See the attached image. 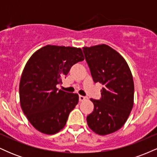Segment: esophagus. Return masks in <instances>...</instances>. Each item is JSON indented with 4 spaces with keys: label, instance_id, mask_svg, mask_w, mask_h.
I'll list each match as a JSON object with an SVG mask.
<instances>
[{
    "label": "esophagus",
    "instance_id": "esophagus-1",
    "mask_svg": "<svg viewBox=\"0 0 157 157\" xmlns=\"http://www.w3.org/2000/svg\"><path fill=\"white\" fill-rule=\"evenodd\" d=\"M87 99H88L87 97L85 96H82V95H80V96H79V100H80V102L83 101L85 100H87Z\"/></svg>",
    "mask_w": 157,
    "mask_h": 157
}]
</instances>
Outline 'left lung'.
<instances>
[{"label":"left lung","mask_w":157,"mask_h":157,"mask_svg":"<svg viewBox=\"0 0 157 157\" xmlns=\"http://www.w3.org/2000/svg\"><path fill=\"white\" fill-rule=\"evenodd\" d=\"M82 51L94 82L103 86L100 100L90 99L94 111L86 118L88 125L99 135L111 134L123 126L134 105L132 74L125 59L107 45Z\"/></svg>","instance_id":"obj_1"}]
</instances>
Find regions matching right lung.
Here are the masks:
<instances>
[{
    "label": "right lung",
    "mask_w": 157,
    "mask_h": 157,
    "mask_svg": "<svg viewBox=\"0 0 157 157\" xmlns=\"http://www.w3.org/2000/svg\"><path fill=\"white\" fill-rule=\"evenodd\" d=\"M84 60L80 48L44 46L26 63L19 86L21 109L40 132L55 134L66 125L68 115L78 103L77 94L56 87L77 63Z\"/></svg>",
    "instance_id": "obj_1"
}]
</instances>
